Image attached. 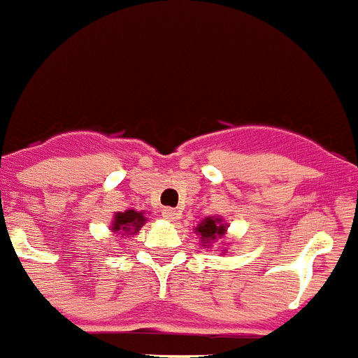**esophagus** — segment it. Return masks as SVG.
<instances>
[{
	"label": "esophagus",
	"mask_w": 358,
	"mask_h": 358,
	"mask_svg": "<svg viewBox=\"0 0 358 358\" xmlns=\"http://www.w3.org/2000/svg\"><path fill=\"white\" fill-rule=\"evenodd\" d=\"M162 215H163V218L169 220V222H176V220L179 218V213H177L173 208H163Z\"/></svg>",
	"instance_id": "34e87169"
}]
</instances>
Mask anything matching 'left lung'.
<instances>
[{
	"label": "left lung",
	"instance_id": "8db88e82",
	"mask_svg": "<svg viewBox=\"0 0 358 358\" xmlns=\"http://www.w3.org/2000/svg\"><path fill=\"white\" fill-rule=\"evenodd\" d=\"M195 231L196 234H201L204 243H209V239H216V236L222 238V236L225 234V227L224 225H220L218 218H206Z\"/></svg>",
	"mask_w": 358,
	"mask_h": 358
}]
</instances>
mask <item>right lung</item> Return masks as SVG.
Masks as SVG:
<instances>
[{
  "instance_id": "obj_1",
  "label": "right lung",
  "mask_w": 358,
  "mask_h": 358,
  "mask_svg": "<svg viewBox=\"0 0 358 358\" xmlns=\"http://www.w3.org/2000/svg\"><path fill=\"white\" fill-rule=\"evenodd\" d=\"M145 224V218H143L142 213H136L133 209L124 213H117L115 215V222L111 225V231L117 232V234H129L131 231H140V227ZM133 234V232H131Z\"/></svg>"
}]
</instances>
